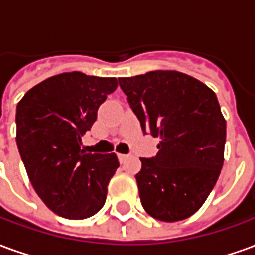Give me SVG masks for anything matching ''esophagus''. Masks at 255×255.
<instances>
[{
    "label": "esophagus",
    "instance_id": "obj_1",
    "mask_svg": "<svg viewBox=\"0 0 255 255\" xmlns=\"http://www.w3.org/2000/svg\"><path fill=\"white\" fill-rule=\"evenodd\" d=\"M117 157H119V161H120V162H124V161H126L128 158L127 154H120V153L117 154Z\"/></svg>",
    "mask_w": 255,
    "mask_h": 255
}]
</instances>
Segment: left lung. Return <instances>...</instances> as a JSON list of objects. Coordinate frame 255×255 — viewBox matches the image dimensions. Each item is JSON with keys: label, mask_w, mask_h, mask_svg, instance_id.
Instances as JSON below:
<instances>
[{"label": "left lung", "mask_w": 255, "mask_h": 255, "mask_svg": "<svg viewBox=\"0 0 255 255\" xmlns=\"http://www.w3.org/2000/svg\"><path fill=\"white\" fill-rule=\"evenodd\" d=\"M119 84L143 133L161 140L155 157L140 158L135 176L142 206L161 221L187 219L206 201L224 162L225 119L217 97L177 71L119 78Z\"/></svg>", "instance_id": "left-lung-1"}]
</instances>
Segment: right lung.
<instances>
[{
	"instance_id": "add662e5",
	"label": "right lung",
	"mask_w": 255,
	"mask_h": 255,
	"mask_svg": "<svg viewBox=\"0 0 255 255\" xmlns=\"http://www.w3.org/2000/svg\"><path fill=\"white\" fill-rule=\"evenodd\" d=\"M116 78L64 72L28 90L16 109V142L32 187L53 213L83 220L100 212L119 168L115 153L82 150V136Z\"/></svg>"
}]
</instances>
